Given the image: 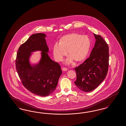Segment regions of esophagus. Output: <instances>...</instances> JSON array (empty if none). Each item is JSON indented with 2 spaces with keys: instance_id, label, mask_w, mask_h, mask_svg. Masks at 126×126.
Here are the masks:
<instances>
[{
  "instance_id": "34e87169",
  "label": "esophagus",
  "mask_w": 126,
  "mask_h": 126,
  "mask_svg": "<svg viewBox=\"0 0 126 126\" xmlns=\"http://www.w3.org/2000/svg\"><path fill=\"white\" fill-rule=\"evenodd\" d=\"M62 71H66L67 70V69L66 67H62Z\"/></svg>"
}]
</instances>
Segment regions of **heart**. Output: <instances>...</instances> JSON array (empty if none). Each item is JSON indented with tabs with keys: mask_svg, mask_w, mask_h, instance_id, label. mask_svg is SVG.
Instances as JSON below:
<instances>
[{
	"mask_svg": "<svg viewBox=\"0 0 126 126\" xmlns=\"http://www.w3.org/2000/svg\"><path fill=\"white\" fill-rule=\"evenodd\" d=\"M91 46V42L88 36L73 33L62 36L59 43L54 44L52 53L57 62L62 61L68 51L69 57L66 60V64H71L74 60L81 62L86 58Z\"/></svg>",
	"mask_w": 126,
	"mask_h": 126,
	"instance_id": "obj_1",
	"label": "heart"
}]
</instances>
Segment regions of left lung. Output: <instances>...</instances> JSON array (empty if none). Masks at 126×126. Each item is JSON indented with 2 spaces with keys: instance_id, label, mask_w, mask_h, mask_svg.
I'll return each mask as SVG.
<instances>
[{
  "instance_id": "8db88e82",
  "label": "left lung",
  "mask_w": 126,
  "mask_h": 126,
  "mask_svg": "<svg viewBox=\"0 0 126 126\" xmlns=\"http://www.w3.org/2000/svg\"><path fill=\"white\" fill-rule=\"evenodd\" d=\"M94 34L96 42L90 57L75 68L77 74L75 83L80 90L85 92L94 90L102 83L109 68L108 44L101 35Z\"/></svg>"
}]
</instances>
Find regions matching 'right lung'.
<instances>
[{
  "label": "right lung",
  "mask_w": 126,
  "mask_h": 126,
  "mask_svg": "<svg viewBox=\"0 0 126 126\" xmlns=\"http://www.w3.org/2000/svg\"><path fill=\"white\" fill-rule=\"evenodd\" d=\"M45 37L43 33L32 35L20 46L16 60V69L23 85L31 93L42 97L54 92L62 74L60 64L48 55ZM37 50L42 52L41 59L38 64L32 66L29 58L32 52Z\"/></svg>",
  "instance_id": "obj_1"
}]
</instances>
